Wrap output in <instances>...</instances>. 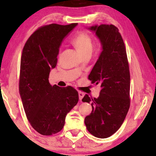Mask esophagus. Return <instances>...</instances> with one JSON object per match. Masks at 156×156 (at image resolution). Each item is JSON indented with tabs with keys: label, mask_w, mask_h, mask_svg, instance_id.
Listing matches in <instances>:
<instances>
[{
	"label": "esophagus",
	"mask_w": 156,
	"mask_h": 156,
	"mask_svg": "<svg viewBox=\"0 0 156 156\" xmlns=\"http://www.w3.org/2000/svg\"><path fill=\"white\" fill-rule=\"evenodd\" d=\"M84 93L82 92V91H79V98H80V101H82V98L84 97Z\"/></svg>",
	"instance_id": "obj_1"
}]
</instances>
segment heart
Wrapping results in <instances>:
<instances>
[{
    "instance_id": "b5f03b06",
    "label": "heart",
    "mask_w": 156,
    "mask_h": 156,
    "mask_svg": "<svg viewBox=\"0 0 156 156\" xmlns=\"http://www.w3.org/2000/svg\"><path fill=\"white\" fill-rule=\"evenodd\" d=\"M72 42L82 56L91 54L93 49V40L91 35L87 32H79L74 37Z\"/></svg>"
}]
</instances>
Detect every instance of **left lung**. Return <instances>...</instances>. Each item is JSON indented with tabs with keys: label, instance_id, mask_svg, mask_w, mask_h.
Here are the masks:
<instances>
[{
	"label": "left lung",
	"instance_id": "8db88e82",
	"mask_svg": "<svg viewBox=\"0 0 156 156\" xmlns=\"http://www.w3.org/2000/svg\"><path fill=\"white\" fill-rule=\"evenodd\" d=\"M102 45V52L94 66L89 80L99 84L98 98L86 94L82 101L91 103L92 112L84 123L91 134L106 138L118 131L130 107V72L126 50L119 29L113 25H94Z\"/></svg>",
	"mask_w": 156,
	"mask_h": 156
}]
</instances>
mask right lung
<instances>
[{
	"instance_id": "right-lung-1",
	"label": "right lung",
	"mask_w": 156,
	"mask_h": 156,
	"mask_svg": "<svg viewBox=\"0 0 156 156\" xmlns=\"http://www.w3.org/2000/svg\"><path fill=\"white\" fill-rule=\"evenodd\" d=\"M77 23L44 25L30 36L20 60L19 91L29 123L38 133L51 136L62 129L67 113L79 101L72 87L52 86L50 69L56 67L59 46Z\"/></svg>"
}]
</instances>
